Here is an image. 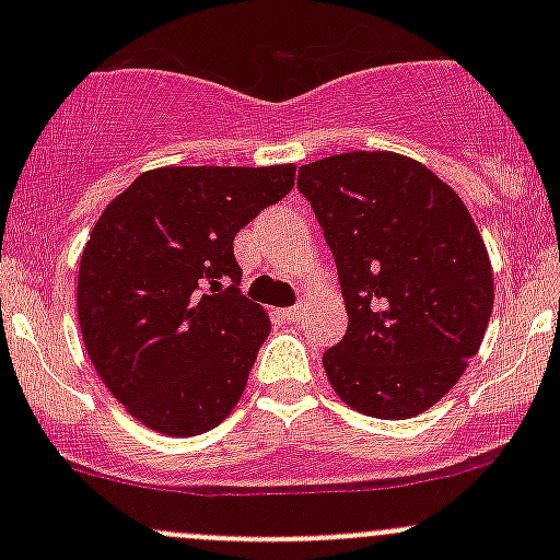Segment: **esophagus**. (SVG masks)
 Listing matches in <instances>:
<instances>
[{
    "label": "esophagus",
    "instance_id": "34e87169",
    "mask_svg": "<svg viewBox=\"0 0 560 560\" xmlns=\"http://www.w3.org/2000/svg\"><path fill=\"white\" fill-rule=\"evenodd\" d=\"M301 314H303V303H298V306H290V308H284V316L290 322H298L301 319Z\"/></svg>",
    "mask_w": 560,
    "mask_h": 560
}]
</instances>
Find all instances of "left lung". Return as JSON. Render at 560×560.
<instances>
[{"mask_svg":"<svg viewBox=\"0 0 560 560\" xmlns=\"http://www.w3.org/2000/svg\"><path fill=\"white\" fill-rule=\"evenodd\" d=\"M336 259L349 325L322 354L338 398L382 420L431 409L455 387L493 312V270L471 213L425 165L352 151L303 165Z\"/></svg>","mask_w":560,"mask_h":560,"instance_id":"8db88e82","label":"left lung"}]
</instances>
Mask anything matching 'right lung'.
Instances as JSON below:
<instances>
[{"instance_id": "1", "label": "right lung", "mask_w": 560, "mask_h": 560, "mask_svg": "<svg viewBox=\"0 0 560 560\" xmlns=\"http://www.w3.org/2000/svg\"><path fill=\"white\" fill-rule=\"evenodd\" d=\"M292 186L295 165L160 167L94 224L78 270L83 343L151 431L206 433L244 395L270 319L241 295L233 241Z\"/></svg>"}]
</instances>
